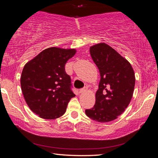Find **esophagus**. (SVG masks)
<instances>
[{
    "instance_id": "obj_1",
    "label": "esophagus",
    "mask_w": 158,
    "mask_h": 158,
    "mask_svg": "<svg viewBox=\"0 0 158 158\" xmlns=\"http://www.w3.org/2000/svg\"><path fill=\"white\" fill-rule=\"evenodd\" d=\"M86 90H87L86 88H84V89H80V90H79V93H83L84 92H85Z\"/></svg>"
}]
</instances>
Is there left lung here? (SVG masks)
<instances>
[{
  "label": "left lung",
  "mask_w": 158,
  "mask_h": 158,
  "mask_svg": "<svg viewBox=\"0 0 158 158\" xmlns=\"http://www.w3.org/2000/svg\"><path fill=\"white\" fill-rule=\"evenodd\" d=\"M90 53L100 71V81L95 105L85 113L95 121L110 122L129 105L135 89V73L128 60L105 43L90 47Z\"/></svg>",
  "instance_id": "obj_1"
}]
</instances>
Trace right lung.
<instances>
[{
  "label": "right lung",
  "instance_id": "1",
  "mask_svg": "<svg viewBox=\"0 0 158 158\" xmlns=\"http://www.w3.org/2000/svg\"><path fill=\"white\" fill-rule=\"evenodd\" d=\"M74 49L49 47L26 64L21 76L23 97L31 110L44 119L58 118L65 113L75 95L65 65Z\"/></svg>",
  "mask_w": 158,
  "mask_h": 158
}]
</instances>
